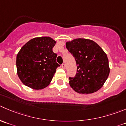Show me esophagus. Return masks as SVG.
<instances>
[{
    "mask_svg": "<svg viewBox=\"0 0 126 126\" xmlns=\"http://www.w3.org/2000/svg\"><path fill=\"white\" fill-rule=\"evenodd\" d=\"M62 68H63V69H65V68H66L65 64H64V63H63V64H62Z\"/></svg>",
    "mask_w": 126,
    "mask_h": 126,
    "instance_id": "esophagus-1",
    "label": "esophagus"
}]
</instances>
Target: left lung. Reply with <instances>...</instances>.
I'll list each match as a JSON object with an SVG mask.
<instances>
[{
  "instance_id": "obj_1",
  "label": "left lung",
  "mask_w": 126,
  "mask_h": 126,
  "mask_svg": "<svg viewBox=\"0 0 126 126\" xmlns=\"http://www.w3.org/2000/svg\"><path fill=\"white\" fill-rule=\"evenodd\" d=\"M66 47L75 58L77 73L69 78V85L79 94H90L103 87L110 74L105 52L95 42L78 38L66 42Z\"/></svg>"
}]
</instances>
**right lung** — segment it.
I'll return each instance as SVG.
<instances>
[{"label":"right lung","mask_w":126,"mask_h":126,"mask_svg":"<svg viewBox=\"0 0 126 126\" xmlns=\"http://www.w3.org/2000/svg\"><path fill=\"white\" fill-rule=\"evenodd\" d=\"M56 41L50 37H39L25 44L16 56L17 74L25 85L41 90L50 83L60 64L52 48Z\"/></svg>","instance_id":"obj_1"}]
</instances>
